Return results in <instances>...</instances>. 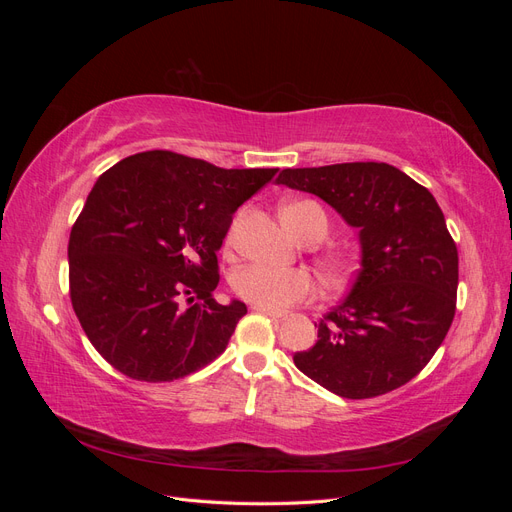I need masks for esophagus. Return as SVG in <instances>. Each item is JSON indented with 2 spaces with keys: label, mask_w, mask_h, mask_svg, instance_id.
Segmentation results:
<instances>
[{
  "label": "esophagus",
  "mask_w": 512,
  "mask_h": 512,
  "mask_svg": "<svg viewBox=\"0 0 512 512\" xmlns=\"http://www.w3.org/2000/svg\"><path fill=\"white\" fill-rule=\"evenodd\" d=\"M254 312H260V314H265V316H269V318H275V320H280V318H284V314H282V312H273V309H267V307H260V305H254Z\"/></svg>",
  "instance_id": "obj_1"
}]
</instances>
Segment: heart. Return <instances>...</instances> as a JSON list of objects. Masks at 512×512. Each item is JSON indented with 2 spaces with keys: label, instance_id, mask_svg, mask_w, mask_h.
Here are the masks:
<instances>
[{
  "label": "heart",
  "instance_id": "b5f03b06",
  "mask_svg": "<svg viewBox=\"0 0 512 512\" xmlns=\"http://www.w3.org/2000/svg\"><path fill=\"white\" fill-rule=\"evenodd\" d=\"M282 218L294 235L301 239L312 226H320L322 232H327V215L309 200L286 205ZM329 269L335 271V265H329ZM232 288L247 303L273 309V312H284L286 307L312 297L314 277L305 269H280L254 262V265L235 271Z\"/></svg>",
  "mask_w": 512,
  "mask_h": 512
}]
</instances>
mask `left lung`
<instances>
[{
  "mask_svg": "<svg viewBox=\"0 0 512 512\" xmlns=\"http://www.w3.org/2000/svg\"><path fill=\"white\" fill-rule=\"evenodd\" d=\"M277 183L329 203L359 228L363 252L350 294L294 365L346 399L404 386L436 354L457 307V245L436 198L384 162L284 168Z\"/></svg>",
  "mask_w": 512,
  "mask_h": 512,
  "instance_id": "obj_1",
  "label": "left lung"
}]
</instances>
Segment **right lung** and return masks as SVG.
Returning a JSON list of instances; mask_svg holds the SVG:
<instances>
[{"label":"right lung","mask_w":512,"mask_h":512,"mask_svg":"<svg viewBox=\"0 0 512 512\" xmlns=\"http://www.w3.org/2000/svg\"><path fill=\"white\" fill-rule=\"evenodd\" d=\"M275 173L153 149L100 175L72 226L68 267L74 314L102 359L141 382L218 359L247 314L213 297L218 250L232 213Z\"/></svg>","instance_id":"right-lung-1"}]
</instances>
